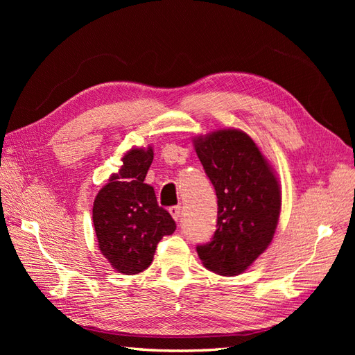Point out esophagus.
<instances>
[{"label":"esophagus","instance_id":"34e87169","mask_svg":"<svg viewBox=\"0 0 355 355\" xmlns=\"http://www.w3.org/2000/svg\"><path fill=\"white\" fill-rule=\"evenodd\" d=\"M168 211H170V214H171V216H173V219L176 222L180 219V206H171L168 209Z\"/></svg>","mask_w":355,"mask_h":355}]
</instances>
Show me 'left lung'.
Listing matches in <instances>:
<instances>
[{
  "label": "left lung",
  "instance_id": "1",
  "mask_svg": "<svg viewBox=\"0 0 355 355\" xmlns=\"http://www.w3.org/2000/svg\"><path fill=\"white\" fill-rule=\"evenodd\" d=\"M194 142L218 197L216 231L209 243L197 245V253L207 270L239 275L274 237L282 209L280 185L245 133L227 128Z\"/></svg>",
  "mask_w": 355,
  "mask_h": 355
}]
</instances>
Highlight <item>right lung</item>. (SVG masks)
<instances>
[{
    "label": "right lung",
    "instance_id": "right-lung-1",
    "mask_svg": "<svg viewBox=\"0 0 355 355\" xmlns=\"http://www.w3.org/2000/svg\"><path fill=\"white\" fill-rule=\"evenodd\" d=\"M153 159L151 146L127 153L120 173L110 178L93 204L99 249L116 271L127 275L146 270L159 240L176 230L170 213L158 206L154 188L144 182Z\"/></svg>",
    "mask_w": 355,
    "mask_h": 355
}]
</instances>
